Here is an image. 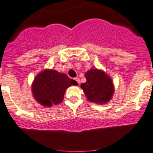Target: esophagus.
I'll return each mask as SVG.
<instances>
[{"instance_id": "1", "label": "esophagus", "mask_w": 153, "mask_h": 153, "mask_svg": "<svg viewBox=\"0 0 153 153\" xmlns=\"http://www.w3.org/2000/svg\"><path fill=\"white\" fill-rule=\"evenodd\" d=\"M75 81H76L77 83H78V85H79V84H80V79H79V78H75Z\"/></svg>"}]
</instances>
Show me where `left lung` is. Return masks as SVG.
<instances>
[{
  "mask_svg": "<svg viewBox=\"0 0 153 153\" xmlns=\"http://www.w3.org/2000/svg\"><path fill=\"white\" fill-rule=\"evenodd\" d=\"M86 82L81 84L88 100L94 103L105 104L111 100L115 92L113 81L103 70L91 68L85 72Z\"/></svg>",
  "mask_w": 153,
  "mask_h": 153,
  "instance_id": "8db88e82",
  "label": "left lung"
}]
</instances>
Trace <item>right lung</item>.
Returning a JSON list of instances; mask_svg holds the SVG:
<instances>
[{"instance_id": "right-lung-1", "label": "right lung", "mask_w": 153, "mask_h": 153, "mask_svg": "<svg viewBox=\"0 0 153 153\" xmlns=\"http://www.w3.org/2000/svg\"><path fill=\"white\" fill-rule=\"evenodd\" d=\"M72 85H78L65 73L46 68L36 75L31 84V92L35 100L43 106L51 107L60 103L64 94Z\"/></svg>"}]
</instances>
